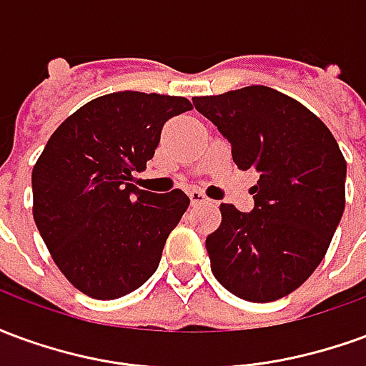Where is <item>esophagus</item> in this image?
<instances>
[{
  "label": "esophagus",
  "mask_w": 366,
  "mask_h": 366,
  "mask_svg": "<svg viewBox=\"0 0 366 366\" xmlns=\"http://www.w3.org/2000/svg\"><path fill=\"white\" fill-rule=\"evenodd\" d=\"M188 196H190L192 206H202V204H207V202H209V198H207L206 194L199 190H190L188 192Z\"/></svg>",
  "instance_id": "obj_1"
}]
</instances>
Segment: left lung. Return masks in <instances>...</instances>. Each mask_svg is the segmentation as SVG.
Here are the masks:
<instances>
[{"label": "left lung", "instance_id": "obj_1", "mask_svg": "<svg viewBox=\"0 0 366 366\" xmlns=\"http://www.w3.org/2000/svg\"><path fill=\"white\" fill-rule=\"evenodd\" d=\"M231 143L241 170H257L254 209L222 204L206 239L212 272L247 302H274L306 282L345 209L347 164L335 137L298 99L247 86L192 99Z\"/></svg>", "mask_w": 366, "mask_h": 366}]
</instances>
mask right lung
I'll use <instances>...</instances> for the list:
<instances>
[{
    "label": "right lung",
    "instance_id": "right-lung-1",
    "mask_svg": "<svg viewBox=\"0 0 366 366\" xmlns=\"http://www.w3.org/2000/svg\"><path fill=\"white\" fill-rule=\"evenodd\" d=\"M190 99L105 94L62 121L33 167V217L68 282L96 300L143 286L190 198L131 184L159 147L162 125Z\"/></svg>",
    "mask_w": 366,
    "mask_h": 366
}]
</instances>
